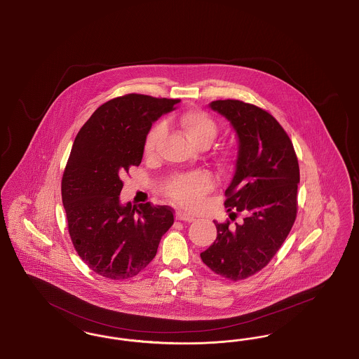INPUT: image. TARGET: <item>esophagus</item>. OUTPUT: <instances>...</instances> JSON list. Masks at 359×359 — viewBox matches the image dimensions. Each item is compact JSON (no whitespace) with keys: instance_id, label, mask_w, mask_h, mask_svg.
<instances>
[{"instance_id":"esophagus-1","label":"esophagus","mask_w":359,"mask_h":359,"mask_svg":"<svg viewBox=\"0 0 359 359\" xmlns=\"http://www.w3.org/2000/svg\"><path fill=\"white\" fill-rule=\"evenodd\" d=\"M176 219L177 221H183V222H192V221H195L194 217L188 215L186 212H182V211H176Z\"/></svg>"}]
</instances>
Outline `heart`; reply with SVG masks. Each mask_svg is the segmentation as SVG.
Instances as JSON below:
<instances>
[{"label": "heart", "mask_w": 359, "mask_h": 359, "mask_svg": "<svg viewBox=\"0 0 359 359\" xmlns=\"http://www.w3.org/2000/svg\"><path fill=\"white\" fill-rule=\"evenodd\" d=\"M173 122L184 132L188 140L195 147H207L218 133V125L215 120L202 110H187L173 118ZM163 136V126L156 125L147 135L144 142V152L147 156H154L157 144ZM217 163L219 168H226L227 154H218ZM212 177L203 171L191 172L187 175H179L171 179L164 186V194L183 208L192 210L201 205L203 196L212 188Z\"/></svg>", "instance_id": "heart-1"}]
</instances>
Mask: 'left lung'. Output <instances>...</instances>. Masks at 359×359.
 <instances>
[{
	"instance_id": "1",
	"label": "left lung",
	"mask_w": 359,
	"mask_h": 359,
	"mask_svg": "<svg viewBox=\"0 0 359 359\" xmlns=\"http://www.w3.org/2000/svg\"><path fill=\"white\" fill-rule=\"evenodd\" d=\"M238 136V156L224 205L230 221L215 223L217 239L201 253L218 276L238 281L265 268L288 237L297 214L300 171L290 136L271 113L252 103H210Z\"/></svg>"
}]
</instances>
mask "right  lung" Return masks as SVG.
Instances as JSON below:
<instances>
[{"label": "right lung", "mask_w": 359, "mask_h": 359, "mask_svg": "<svg viewBox=\"0 0 359 359\" xmlns=\"http://www.w3.org/2000/svg\"><path fill=\"white\" fill-rule=\"evenodd\" d=\"M180 100L126 94L101 104L81 128L62 177L72 245L86 265L111 280L141 273L173 224L168 205H121L122 177L138 167L154 121Z\"/></svg>", "instance_id": "obj_1"}]
</instances>
